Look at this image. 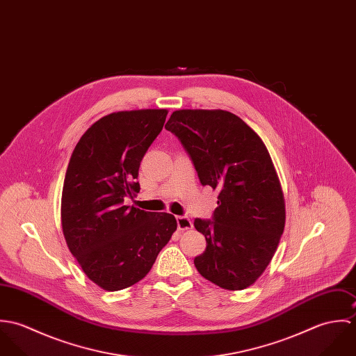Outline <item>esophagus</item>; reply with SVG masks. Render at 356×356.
<instances>
[{
    "instance_id": "1",
    "label": "esophagus",
    "mask_w": 356,
    "mask_h": 356,
    "mask_svg": "<svg viewBox=\"0 0 356 356\" xmlns=\"http://www.w3.org/2000/svg\"><path fill=\"white\" fill-rule=\"evenodd\" d=\"M177 225H178V230H189L193 227L192 220L185 215L177 216Z\"/></svg>"
}]
</instances>
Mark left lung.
<instances>
[{
	"mask_svg": "<svg viewBox=\"0 0 356 356\" xmlns=\"http://www.w3.org/2000/svg\"><path fill=\"white\" fill-rule=\"evenodd\" d=\"M165 130L181 141L202 185L219 192L212 219H195L207 241L195 257L197 271L223 289H245L268 266L285 226L270 153L243 119L222 109L175 111Z\"/></svg>",
	"mask_w": 356,
	"mask_h": 356,
	"instance_id": "1",
	"label": "left lung"
}]
</instances>
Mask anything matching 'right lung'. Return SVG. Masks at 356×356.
<instances>
[{
  "label": "right lung",
  "mask_w": 356,
  "mask_h": 356,
  "mask_svg": "<svg viewBox=\"0 0 356 356\" xmlns=\"http://www.w3.org/2000/svg\"><path fill=\"white\" fill-rule=\"evenodd\" d=\"M165 116V109L109 113L71 154L61 195L63 233L85 274L105 291L143 280L177 230L171 213L124 205L140 192L141 160Z\"/></svg>",
  "instance_id": "add662e5"
}]
</instances>
